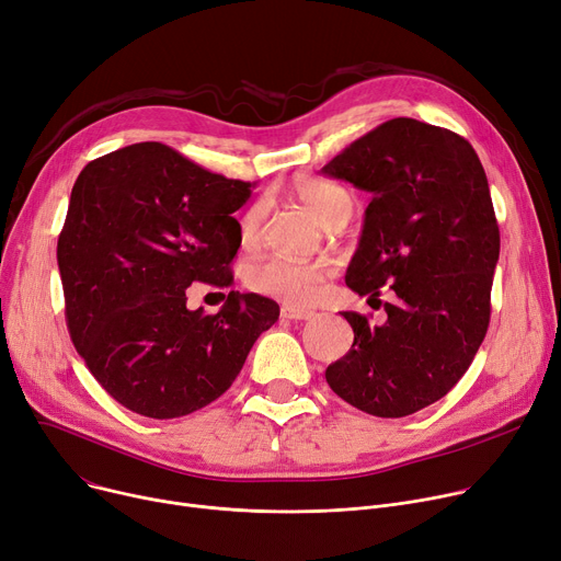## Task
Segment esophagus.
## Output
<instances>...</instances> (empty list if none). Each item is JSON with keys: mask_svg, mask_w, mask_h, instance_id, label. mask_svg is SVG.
<instances>
[{"mask_svg": "<svg viewBox=\"0 0 561 561\" xmlns=\"http://www.w3.org/2000/svg\"><path fill=\"white\" fill-rule=\"evenodd\" d=\"M280 317L289 319V321H304V319L314 317V312L312 310H304V308H296V306H283L280 308Z\"/></svg>", "mask_w": 561, "mask_h": 561, "instance_id": "esophagus-1", "label": "esophagus"}]
</instances>
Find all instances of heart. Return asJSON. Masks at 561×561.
I'll return each instance as SVG.
<instances>
[{"label":"heart","mask_w":561,"mask_h":561,"mask_svg":"<svg viewBox=\"0 0 561 561\" xmlns=\"http://www.w3.org/2000/svg\"><path fill=\"white\" fill-rule=\"evenodd\" d=\"M291 192L319 217L321 224L331 226L335 221H346L353 213V196L340 183L325 181V179H310L301 176L291 183ZM262 210L260 204H253L238 224V236L242 247H255L260 238L262 226ZM333 267L325 260H310V262H296L285 257H267L260 260L247 270V285L262 294L272 296L289 306H306L312 304L323 283L331 278Z\"/></svg>","instance_id":"b5f03b06"}]
</instances>
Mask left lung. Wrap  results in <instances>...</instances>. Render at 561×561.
Instances as JSON below:
<instances>
[{
    "label": "left lung",
    "instance_id": "left-lung-1",
    "mask_svg": "<svg viewBox=\"0 0 561 561\" xmlns=\"http://www.w3.org/2000/svg\"><path fill=\"white\" fill-rule=\"evenodd\" d=\"M321 172L371 192L346 285L369 301L380 287L393 296L380 325L342 312L353 346L325 380L367 414H414L467 374L489 328L501 230L482 162L453 130L397 117Z\"/></svg>",
    "mask_w": 561,
    "mask_h": 561
}]
</instances>
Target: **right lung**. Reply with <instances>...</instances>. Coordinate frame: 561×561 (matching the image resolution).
<instances>
[{
	"mask_svg": "<svg viewBox=\"0 0 561 561\" xmlns=\"http://www.w3.org/2000/svg\"><path fill=\"white\" fill-rule=\"evenodd\" d=\"M251 183L213 174L160 142L88 162L58 236L65 319L85 367L126 410L176 419L233 385L278 304L230 291L187 310L192 283L228 287Z\"/></svg>",
	"mask_w": 561,
	"mask_h": 561,
	"instance_id": "obj_1",
	"label": "right lung"
}]
</instances>
